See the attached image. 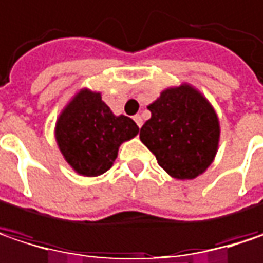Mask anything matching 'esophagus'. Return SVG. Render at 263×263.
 <instances>
[{"instance_id": "34e87169", "label": "esophagus", "mask_w": 263, "mask_h": 263, "mask_svg": "<svg viewBox=\"0 0 263 263\" xmlns=\"http://www.w3.org/2000/svg\"><path fill=\"white\" fill-rule=\"evenodd\" d=\"M134 122L137 123V126H138V128H141V125H143V119H141V116H140V114L134 116Z\"/></svg>"}]
</instances>
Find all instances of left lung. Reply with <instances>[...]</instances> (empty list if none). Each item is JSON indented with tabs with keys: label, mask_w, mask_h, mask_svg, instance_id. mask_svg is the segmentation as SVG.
I'll list each match as a JSON object with an SVG mask.
<instances>
[{
	"label": "left lung",
	"mask_w": 263,
	"mask_h": 263,
	"mask_svg": "<svg viewBox=\"0 0 263 263\" xmlns=\"http://www.w3.org/2000/svg\"><path fill=\"white\" fill-rule=\"evenodd\" d=\"M152 117L141 126L140 140L158 164L176 179H194L217 154L220 125L215 111L190 85L167 88L149 105Z\"/></svg>",
	"instance_id": "left-lung-1"
}]
</instances>
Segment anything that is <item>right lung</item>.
Instances as JSON below:
<instances>
[{
  "label": "right lung",
  "mask_w": 263,
  "mask_h": 263,
  "mask_svg": "<svg viewBox=\"0 0 263 263\" xmlns=\"http://www.w3.org/2000/svg\"><path fill=\"white\" fill-rule=\"evenodd\" d=\"M138 126L114 116L99 93L80 91L60 114L55 138L66 161L84 176H99L112 165L119 146L135 137Z\"/></svg>",
  "instance_id": "add662e5"
}]
</instances>
